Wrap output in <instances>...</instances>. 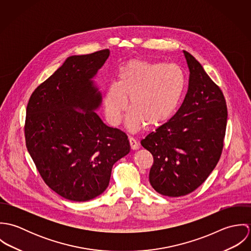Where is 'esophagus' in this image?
<instances>
[{"instance_id":"obj_1","label":"esophagus","mask_w":251,"mask_h":251,"mask_svg":"<svg viewBox=\"0 0 251 251\" xmlns=\"http://www.w3.org/2000/svg\"><path fill=\"white\" fill-rule=\"evenodd\" d=\"M128 141H129V144H130V148H131L132 150H137V149L139 148V144H138V142H137L133 137H129V138H128Z\"/></svg>"}]
</instances>
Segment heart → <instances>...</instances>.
I'll return each mask as SVG.
<instances>
[{
	"mask_svg": "<svg viewBox=\"0 0 251 251\" xmlns=\"http://www.w3.org/2000/svg\"><path fill=\"white\" fill-rule=\"evenodd\" d=\"M186 87L185 73L177 65L133 60L120 72L119 82L109 85L104 98L107 121L117 126L129 105L126 126L139 129L166 123L175 114Z\"/></svg>",
	"mask_w": 251,
	"mask_h": 251,
	"instance_id": "b5f03b06",
	"label": "heart"
}]
</instances>
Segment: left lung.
<instances>
[{
	"mask_svg": "<svg viewBox=\"0 0 251 251\" xmlns=\"http://www.w3.org/2000/svg\"><path fill=\"white\" fill-rule=\"evenodd\" d=\"M188 90L178 112L141 145L153 157L149 179L161 195L179 197L198 188L221 156L227 125V105L220 88L200 63L183 51Z\"/></svg>",
	"mask_w": 251,
	"mask_h": 251,
	"instance_id": "1",
	"label": "left lung"
}]
</instances>
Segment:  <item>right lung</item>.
I'll return each mask as SVG.
<instances>
[{
    "instance_id": "add662e5",
    "label": "right lung",
    "mask_w": 251,
    "mask_h": 251,
    "mask_svg": "<svg viewBox=\"0 0 251 251\" xmlns=\"http://www.w3.org/2000/svg\"><path fill=\"white\" fill-rule=\"evenodd\" d=\"M104 49L69 57L33 92L24 126L27 150L44 182L75 202L96 198L112 167L130 151L126 134L95 110L101 96L91 80L109 57Z\"/></svg>"
}]
</instances>
